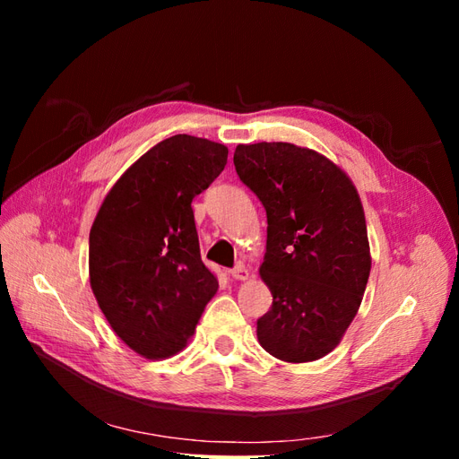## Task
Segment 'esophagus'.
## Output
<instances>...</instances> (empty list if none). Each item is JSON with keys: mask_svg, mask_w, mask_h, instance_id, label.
<instances>
[{"mask_svg": "<svg viewBox=\"0 0 459 459\" xmlns=\"http://www.w3.org/2000/svg\"><path fill=\"white\" fill-rule=\"evenodd\" d=\"M230 275L233 277V280L235 281H245V280H248V275H251V273H248V270H247V266H245V264H238V266H235L233 270H230Z\"/></svg>", "mask_w": 459, "mask_h": 459, "instance_id": "obj_1", "label": "esophagus"}]
</instances>
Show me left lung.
Instances as JSON below:
<instances>
[{
  "instance_id": "obj_1",
  "label": "left lung",
  "mask_w": 459,
  "mask_h": 459,
  "mask_svg": "<svg viewBox=\"0 0 459 459\" xmlns=\"http://www.w3.org/2000/svg\"><path fill=\"white\" fill-rule=\"evenodd\" d=\"M241 182L266 208L262 281L272 310L258 319L262 349L314 362L341 342L371 270L364 206L346 172L322 152L283 142L238 145Z\"/></svg>"
}]
</instances>
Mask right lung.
<instances>
[{"instance_id": "add662e5", "label": "right lung", "mask_w": 459, "mask_h": 459, "mask_svg": "<svg viewBox=\"0 0 459 459\" xmlns=\"http://www.w3.org/2000/svg\"><path fill=\"white\" fill-rule=\"evenodd\" d=\"M228 162V147L178 134L108 189L90 231V285L117 337L147 359L187 344L218 290L199 251L191 201Z\"/></svg>"}]
</instances>
